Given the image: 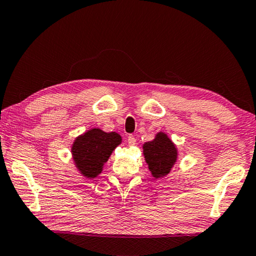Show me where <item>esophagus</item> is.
<instances>
[{"mask_svg":"<svg viewBox=\"0 0 256 256\" xmlns=\"http://www.w3.org/2000/svg\"><path fill=\"white\" fill-rule=\"evenodd\" d=\"M136 138H134L132 134H130V136H128V146H134V144H136Z\"/></svg>","mask_w":256,"mask_h":256,"instance_id":"obj_1","label":"esophagus"}]
</instances>
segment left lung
<instances>
[{"label": "left lung", "instance_id": "8db88e82", "mask_svg": "<svg viewBox=\"0 0 256 256\" xmlns=\"http://www.w3.org/2000/svg\"><path fill=\"white\" fill-rule=\"evenodd\" d=\"M144 154L154 178L170 174L177 160V149L167 134L159 132L152 141L144 144Z\"/></svg>", "mask_w": 256, "mask_h": 256}]
</instances>
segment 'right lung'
<instances>
[{
	"label": "right lung",
	"instance_id": "right-lung-1",
	"mask_svg": "<svg viewBox=\"0 0 256 256\" xmlns=\"http://www.w3.org/2000/svg\"><path fill=\"white\" fill-rule=\"evenodd\" d=\"M122 138L116 132H104L92 128L78 136L72 144L71 152L76 167L86 178H94L102 170L112 150L120 144Z\"/></svg>",
	"mask_w": 256,
	"mask_h": 256
}]
</instances>
